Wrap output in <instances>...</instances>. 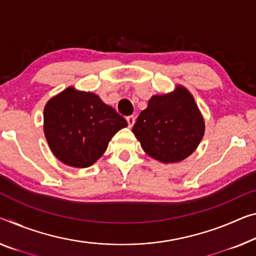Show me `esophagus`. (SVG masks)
Returning <instances> with one entry per match:
<instances>
[{"label": "esophagus", "mask_w": 256, "mask_h": 256, "mask_svg": "<svg viewBox=\"0 0 256 256\" xmlns=\"http://www.w3.org/2000/svg\"><path fill=\"white\" fill-rule=\"evenodd\" d=\"M126 119H127L128 127H129V128H132V124H135V116H129L126 118Z\"/></svg>", "instance_id": "obj_1"}]
</instances>
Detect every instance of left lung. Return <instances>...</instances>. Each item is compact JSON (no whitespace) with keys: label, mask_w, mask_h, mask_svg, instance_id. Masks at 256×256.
Returning <instances> with one entry per match:
<instances>
[{"label":"left lung","mask_w":256,"mask_h":256,"mask_svg":"<svg viewBox=\"0 0 256 256\" xmlns=\"http://www.w3.org/2000/svg\"><path fill=\"white\" fill-rule=\"evenodd\" d=\"M204 132L198 106L183 87L167 95L153 96L132 127L143 150L164 164L188 158L202 140Z\"/></svg>","instance_id":"obj_1"}]
</instances>
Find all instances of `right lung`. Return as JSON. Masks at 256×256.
<instances>
[{
	"label": "right lung",
	"instance_id": "right-lung-1",
	"mask_svg": "<svg viewBox=\"0 0 256 256\" xmlns=\"http://www.w3.org/2000/svg\"><path fill=\"white\" fill-rule=\"evenodd\" d=\"M44 135L62 162L86 168L100 159L127 121L95 94L72 87L51 98L44 108Z\"/></svg>",
	"mask_w": 256,
	"mask_h": 256
}]
</instances>
